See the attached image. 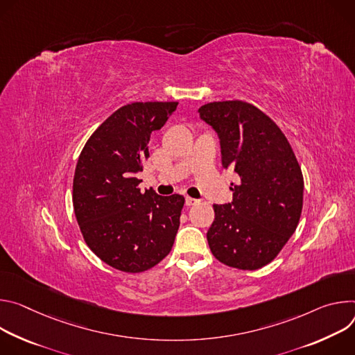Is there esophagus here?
Returning a JSON list of instances; mask_svg holds the SVG:
<instances>
[{"label":"esophagus","mask_w":355,"mask_h":355,"mask_svg":"<svg viewBox=\"0 0 355 355\" xmlns=\"http://www.w3.org/2000/svg\"><path fill=\"white\" fill-rule=\"evenodd\" d=\"M199 203V200L198 199H193V198H186V206H194V205H198Z\"/></svg>","instance_id":"esophagus-1"}]
</instances>
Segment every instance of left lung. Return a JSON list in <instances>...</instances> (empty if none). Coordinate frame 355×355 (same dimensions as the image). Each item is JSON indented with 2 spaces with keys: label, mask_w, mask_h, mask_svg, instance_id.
<instances>
[{
  "label": "left lung",
  "mask_w": 355,
  "mask_h": 355,
  "mask_svg": "<svg viewBox=\"0 0 355 355\" xmlns=\"http://www.w3.org/2000/svg\"><path fill=\"white\" fill-rule=\"evenodd\" d=\"M200 118L218 135L221 164L240 176L232 202L214 205L207 231L224 265L255 270L275 259L295 232L303 207V175L281 128L255 105L207 103Z\"/></svg>",
  "instance_id": "left-lung-1"
}]
</instances>
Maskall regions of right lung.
I'll return each instance as SVG.
<instances>
[{"mask_svg": "<svg viewBox=\"0 0 355 355\" xmlns=\"http://www.w3.org/2000/svg\"><path fill=\"white\" fill-rule=\"evenodd\" d=\"M176 107V101H146L118 108L78 156L73 179L78 227L89 248L118 270L150 269L173 247L184 198L142 193L135 175L149 157L152 132Z\"/></svg>", "mask_w": 355, "mask_h": 355, "instance_id": "add662e5", "label": "right lung"}]
</instances>
